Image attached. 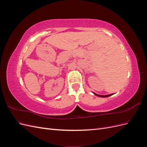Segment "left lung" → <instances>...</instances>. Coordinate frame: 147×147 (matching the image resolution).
<instances>
[{
  "label": "left lung",
  "instance_id": "1",
  "mask_svg": "<svg viewBox=\"0 0 147 147\" xmlns=\"http://www.w3.org/2000/svg\"><path fill=\"white\" fill-rule=\"evenodd\" d=\"M93 94L97 96L100 97H109L110 96H112L113 94H108V95H99V94H96V93H95V92H93Z\"/></svg>",
  "mask_w": 147,
  "mask_h": 147
}]
</instances>
